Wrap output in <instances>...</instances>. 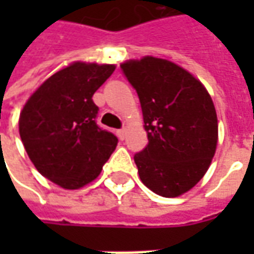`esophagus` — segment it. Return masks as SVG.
<instances>
[{
  "label": "esophagus",
  "instance_id": "esophagus-1",
  "mask_svg": "<svg viewBox=\"0 0 254 254\" xmlns=\"http://www.w3.org/2000/svg\"><path fill=\"white\" fill-rule=\"evenodd\" d=\"M117 135H119V138H120V140H124V138H126V128H120V130H117Z\"/></svg>",
  "mask_w": 254,
  "mask_h": 254
}]
</instances>
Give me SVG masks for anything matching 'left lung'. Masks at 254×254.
<instances>
[{
    "label": "left lung",
    "instance_id": "obj_1",
    "mask_svg": "<svg viewBox=\"0 0 254 254\" xmlns=\"http://www.w3.org/2000/svg\"><path fill=\"white\" fill-rule=\"evenodd\" d=\"M141 104L148 144L134 155L142 184L165 198L195 187L215 155L218 119L209 93L190 72L145 56L122 66Z\"/></svg>",
    "mask_w": 254,
    "mask_h": 254
}]
</instances>
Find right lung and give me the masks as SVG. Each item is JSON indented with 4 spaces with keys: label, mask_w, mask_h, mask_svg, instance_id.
Returning a JSON list of instances; mask_svg holds the SVG:
<instances>
[{
    "label": "right lung",
    "mask_w": 254,
    "mask_h": 254,
    "mask_svg": "<svg viewBox=\"0 0 254 254\" xmlns=\"http://www.w3.org/2000/svg\"><path fill=\"white\" fill-rule=\"evenodd\" d=\"M114 64H76L51 76L22 109L19 135L35 168L66 190H77L102 172L117 145L113 132L97 126L94 92Z\"/></svg>",
    "instance_id": "right-lung-1"
}]
</instances>
